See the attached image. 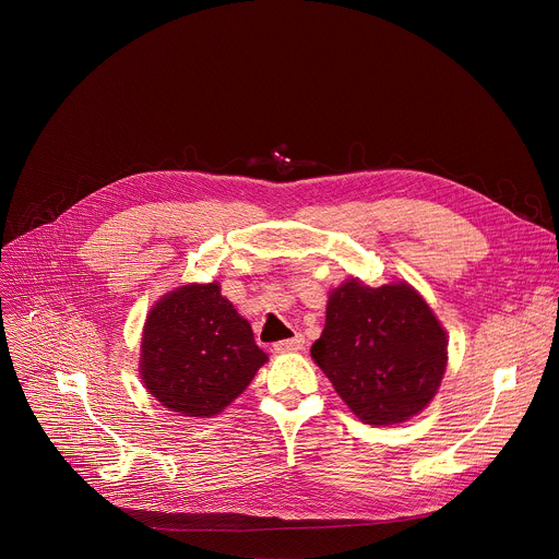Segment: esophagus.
I'll list each match as a JSON object with an SVG mask.
<instances>
[{
    "instance_id": "34e87169",
    "label": "esophagus",
    "mask_w": 559,
    "mask_h": 559,
    "mask_svg": "<svg viewBox=\"0 0 559 559\" xmlns=\"http://www.w3.org/2000/svg\"><path fill=\"white\" fill-rule=\"evenodd\" d=\"M305 345V338L300 334H296L294 338H287V341H281L274 345V352L276 354H292V352H300Z\"/></svg>"
}]
</instances>
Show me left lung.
<instances>
[{"instance_id": "obj_1", "label": "left lung", "mask_w": 559, "mask_h": 559, "mask_svg": "<svg viewBox=\"0 0 559 559\" xmlns=\"http://www.w3.org/2000/svg\"><path fill=\"white\" fill-rule=\"evenodd\" d=\"M447 347L438 316L407 281L369 287L349 276L330 292L311 358L360 423L389 427L429 407L447 371Z\"/></svg>"}]
</instances>
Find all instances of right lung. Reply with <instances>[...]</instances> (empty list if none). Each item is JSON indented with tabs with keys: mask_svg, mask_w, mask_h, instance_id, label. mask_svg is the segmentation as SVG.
<instances>
[{
	"mask_svg": "<svg viewBox=\"0 0 559 559\" xmlns=\"http://www.w3.org/2000/svg\"><path fill=\"white\" fill-rule=\"evenodd\" d=\"M267 354L214 283H188L158 298L141 334L139 376L166 409L218 416L241 395Z\"/></svg>",
	"mask_w": 559,
	"mask_h": 559,
	"instance_id": "add662e5",
	"label": "right lung"
}]
</instances>
